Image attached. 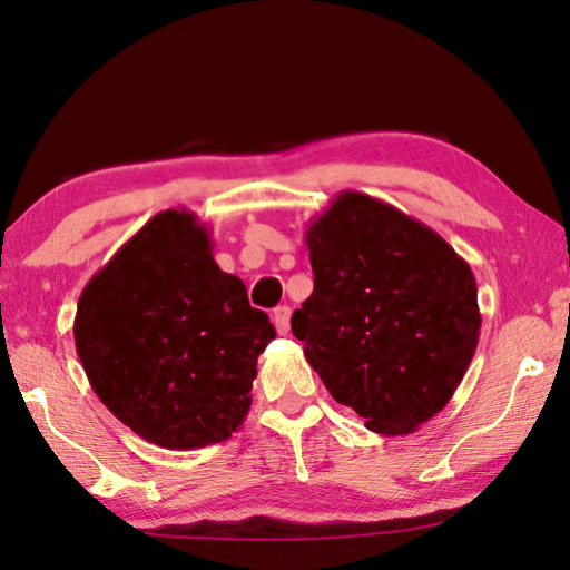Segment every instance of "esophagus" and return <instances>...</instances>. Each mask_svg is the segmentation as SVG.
Segmentation results:
<instances>
[{
  "label": "esophagus",
  "mask_w": 570,
  "mask_h": 570,
  "mask_svg": "<svg viewBox=\"0 0 570 570\" xmlns=\"http://www.w3.org/2000/svg\"><path fill=\"white\" fill-rule=\"evenodd\" d=\"M272 322H274L278 334H288V330H292V308L276 306L274 314H272Z\"/></svg>",
  "instance_id": "esophagus-1"
}]
</instances>
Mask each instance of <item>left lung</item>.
Returning a JSON list of instances; mask_svg holds the SVG:
<instances>
[{
	"instance_id": "8db88e82",
	"label": "left lung",
	"mask_w": 570,
	"mask_h": 570,
	"mask_svg": "<svg viewBox=\"0 0 570 570\" xmlns=\"http://www.w3.org/2000/svg\"><path fill=\"white\" fill-rule=\"evenodd\" d=\"M314 292L292 332L332 397L377 435L445 407L478 350V284L430 226L342 190L306 228Z\"/></svg>"
}]
</instances>
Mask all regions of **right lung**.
<instances>
[{"label":"right lung","instance_id":"add662e5","mask_svg":"<svg viewBox=\"0 0 570 570\" xmlns=\"http://www.w3.org/2000/svg\"><path fill=\"white\" fill-rule=\"evenodd\" d=\"M206 224L153 216L82 288L75 346L95 394L153 445H216L244 424L256 360L276 332L220 272Z\"/></svg>","mask_w":570,"mask_h":570}]
</instances>
